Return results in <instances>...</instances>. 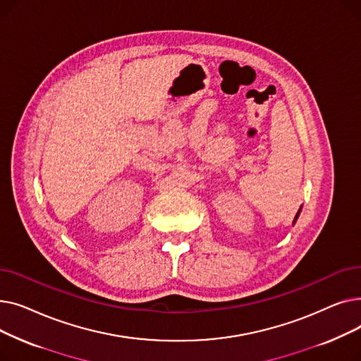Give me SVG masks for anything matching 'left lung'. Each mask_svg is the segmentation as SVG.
<instances>
[{
	"label": "left lung",
	"mask_w": 361,
	"mask_h": 361,
	"mask_svg": "<svg viewBox=\"0 0 361 361\" xmlns=\"http://www.w3.org/2000/svg\"><path fill=\"white\" fill-rule=\"evenodd\" d=\"M300 212H301V207L298 209V212H297V215H295V218H294V224H295V221L298 219V216H300Z\"/></svg>",
	"instance_id": "left-lung-1"
}]
</instances>
